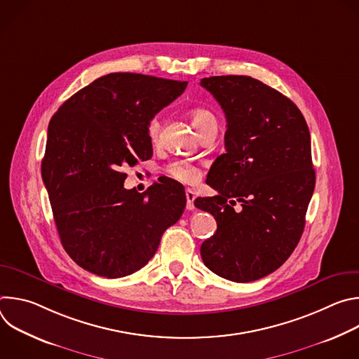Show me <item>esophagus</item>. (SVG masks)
<instances>
[{"label":"esophagus","mask_w":359,"mask_h":359,"mask_svg":"<svg viewBox=\"0 0 359 359\" xmlns=\"http://www.w3.org/2000/svg\"><path fill=\"white\" fill-rule=\"evenodd\" d=\"M194 198H196V196H194L193 190L187 189L186 190V209L187 210H193L194 209Z\"/></svg>","instance_id":"1"}]
</instances>
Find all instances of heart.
Returning <instances> with one entry per match:
<instances>
[{"instance_id": "obj_1", "label": "heart", "mask_w": 359, "mask_h": 359, "mask_svg": "<svg viewBox=\"0 0 359 359\" xmlns=\"http://www.w3.org/2000/svg\"><path fill=\"white\" fill-rule=\"evenodd\" d=\"M190 121L198 135L206 132L212 126H217L216 116L210 111H206V109H193L190 112ZM161 132H162V121L159 116H153L147 123L149 139L153 143H156L161 137ZM166 173L172 179H175L180 183H184V184H194L196 182H198L200 175H201L198 166H196L194 163L187 162V161H175V162L169 163L166 166Z\"/></svg>"}]
</instances>
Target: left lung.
Masks as SVG:
<instances>
[{
  "label": "left lung",
  "instance_id": "left-lung-1",
  "mask_svg": "<svg viewBox=\"0 0 359 359\" xmlns=\"http://www.w3.org/2000/svg\"><path fill=\"white\" fill-rule=\"evenodd\" d=\"M200 85L227 121L226 153L206 180L219 194L194 200L217 222L200 254L217 276L250 283L283 266L301 238L316 187L310 130L294 102L259 79L210 76Z\"/></svg>",
  "mask_w": 359,
  "mask_h": 359
}]
</instances>
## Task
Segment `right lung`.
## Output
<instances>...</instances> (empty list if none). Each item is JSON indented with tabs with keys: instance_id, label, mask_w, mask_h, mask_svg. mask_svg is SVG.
Masks as SVG:
<instances>
[{
	"instance_id": "add662e5",
	"label": "right lung",
	"mask_w": 359,
	"mask_h": 359,
	"mask_svg": "<svg viewBox=\"0 0 359 359\" xmlns=\"http://www.w3.org/2000/svg\"><path fill=\"white\" fill-rule=\"evenodd\" d=\"M187 82L142 74L100 76L65 100L48 126L41 165L69 257L107 278L129 276L155 255L186 206L172 179L126 190L123 169L153 155L147 123Z\"/></svg>"
}]
</instances>
